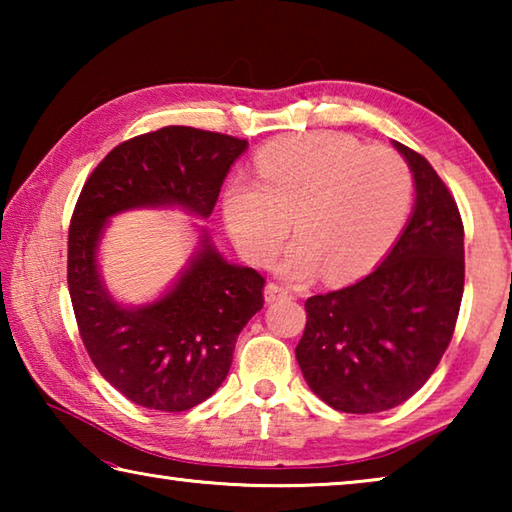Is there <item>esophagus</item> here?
<instances>
[{
  "label": "esophagus",
  "instance_id": "1",
  "mask_svg": "<svg viewBox=\"0 0 512 512\" xmlns=\"http://www.w3.org/2000/svg\"><path fill=\"white\" fill-rule=\"evenodd\" d=\"M291 296V291L289 289H284L282 284H275V282H268L266 284V289H264V298H266V302H275V300H280V298H289Z\"/></svg>",
  "mask_w": 512,
  "mask_h": 512
}]
</instances>
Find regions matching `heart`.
<instances>
[{"label": "heart", "mask_w": 512, "mask_h": 512, "mask_svg": "<svg viewBox=\"0 0 512 512\" xmlns=\"http://www.w3.org/2000/svg\"><path fill=\"white\" fill-rule=\"evenodd\" d=\"M255 183L232 180L223 216L237 248L253 264H271L289 237L282 262L293 280L323 271L348 282L391 248L411 210V173L400 155L343 133L284 137L259 151Z\"/></svg>", "instance_id": "heart-1"}]
</instances>
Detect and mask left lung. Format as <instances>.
Wrapping results in <instances>:
<instances>
[{
    "mask_svg": "<svg viewBox=\"0 0 512 512\" xmlns=\"http://www.w3.org/2000/svg\"><path fill=\"white\" fill-rule=\"evenodd\" d=\"M415 178V210L375 271L305 302L296 348L320 400L343 413H379L424 386L452 341L465 284L463 219L427 158L395 142Z\"/></svg>",
    "mask_w": 512,
    "mask_h": 512,
    "instance_id": "8db88e82",
    "label": "left lung"
}]
</instances>
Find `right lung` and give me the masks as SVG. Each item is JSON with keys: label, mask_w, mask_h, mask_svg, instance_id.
Wrapping results in <instances>:
<instances>
[{"label": "right lung", "mask_w": 512, "mask_h": 512, "mask_svg": "<svg viewBox=\"0 0 512 512\" xmlns=\"http://www.w3.org/2000/svg\"><path fill=\"white\" fill-rule=\"evenodd\" d=\"M246 146L232 135L164 126L115 146L81 189L67 239L69 298L92 363L133 404L178 413L205 402L228 377L239 332L264 307L266 280L225 262L205 235L176 287L153 305L126 309L97 271L103 225L144 205L210 216Z\"/></svg>", "instance_id": "right-lung-1"}]
</instances>
